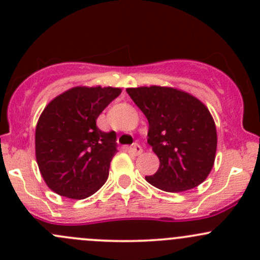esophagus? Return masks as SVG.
Masks as SVG:
<instances>
[{
    "mask_svg": "<svg viewBox=\"0 0 260 260\" xmlns=\"http://www.w3.org/2000/svg\"><path fill=\"white\" fill-rule=\"evenodd\" d=\"M131 151L135 154H141L142 153V147L138 145V143H135L133 146H131Z\"/></svg>",
    "mask_w": 260,
    "mask_h": 260,
    "instance_id": "esophagus-1",
    "label": "esophagus"
}]
</instances>
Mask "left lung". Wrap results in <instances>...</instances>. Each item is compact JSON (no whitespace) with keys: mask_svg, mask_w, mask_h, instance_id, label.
<instances>
[{"mask_svg":"<svg viewBox=\"0 0 260 260\" xmlns=\"http://www.w3.org/2000/svg\"><path fill=\"white\" fill-rule=\"evenodd\" d=\"M148 120V145L159 159L147 182L167 192L191 190L206 180L216 153L217 135L208 107L170 86L128 88Z\"/></svg>","mask_w":260,"mask_h":260,"instance_id":"left-lung-1","label":"left lung"}]
</instances>
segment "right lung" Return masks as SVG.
I'll list each match as a JSON object with an SVG mask.
<instances>
[{"mask_svg": "<svg viewBox=\"0 0 260 260\" xmlns=\"http://www.w3.org/2000/svg\"><path fill=\"white\" fill-rule=\"evenodd\" d=\"M120 93L112 86H74L45 107L36 124L35 153L50 190L81 200L106 183L117 136L102 132L96 118Z\"/></svg>", "mask_w": 260, "mask_h": 260, "instance_id": "add662e5", "label": "right lung"}]
</instances>
